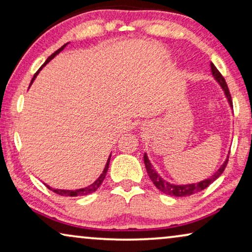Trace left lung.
Instances as JSON below:
<instances>
[{
	"mask_svg": "<svg viewBox=\"0 0 252 252\" xmlns=\"http://www.w3.org/2000/svg\"><path fill=\"white\" fill-rule=\"evenodd\" d=\"M211 71H212L213 77H215L216 80L219 82V85L221 86L223 92H225V95H226L227 99H228L230 108L233 109L232 96H230V93L228 91V86H227V84H226L225 78H223L221 73L217 70V67L213 65V63H211ZM143 160H144V165H146L148 175H149L151 181L154 182V185L156 186V187L159 189L161 192H164V194L170 195V196H174V197H185V196L194 195V194H196V192H198V191L203 190V189L208 188L213 181L217 180V179H218L220 175L222 174L223 170L226 168V165H227V163H228V156H227V159L223 161V164L221 165V166L218 168V171L215 172L211 177H209L208 179H205V180H203V181H199V182H197V184H189V185H174L166 180H164V179L157 173L153 165H151L149 158H148V156H147V154H144Z\"/></svg>",
	"mask_w": 252,
	"mask_h": 252,
	"instance_id": "left-lung-1",
	"label": "left lung"
}]
</instances>
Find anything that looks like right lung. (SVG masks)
Segmentation results:
<instances>
[{"label": "right lung", "mask_w": 252, "mask_h": 252, "mask_svg": "<svg viewBox=\"0 0 252 252\" xmlns=\"http://www.w3.org/2000/svg\"><path fill=\"white\" fill-rule=\"evenodd\" d=\"M66 44L67 43H65L64 46H62L60 49L58 50H56L55 51V53L53 54V55H50L49 57L47 58V61H46V63H44L42 66H41L40 68H39V71L36 72L35 74H34V77L32 78V81H31V85L33 84V81L35 80V78H36V75H37V73H39L40 72V70L41 68H42L44 65H46L47 63H49V62L53 60V58L56 56V55H58L61 53L62 50L64 49L65 47H66ZM30 85V86H31ZM110 158H111V155H110L109 156V158H108V161H106V164H105V167H104V170H103V172H102V174L99 175V177L97 178V180H96L95 182H93V184L91 185V186H88V187H85V188H80V189H75V190H66V189H54V188H51V187H49V186L48 185H46L48 188L50 189L51 191H54V192H56V194H58V195H61V196H71V197H75V196H84V195H88V194H92V192H94V191H96L97 190V188L99 187V186L102 185V182H103V180H104V178H105V175H106V172H108V168H109V163H110Z\"/></svg>", "instance_id": "obj_1"}]
</instances>
